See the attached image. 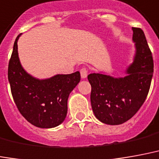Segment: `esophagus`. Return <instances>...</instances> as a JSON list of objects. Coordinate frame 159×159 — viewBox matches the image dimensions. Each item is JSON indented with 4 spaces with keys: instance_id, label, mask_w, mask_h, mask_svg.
<instances>
[{
    "instance_id": "34e87169",
    "label": "esophagus",
    "mask_w": 159,
    "mask_h": 159,
    "mask_svg": "<svg viewBox=\"0 0 159 159\" xmlns=\"http://www.w3.org/2000/svg\"><path fill=\"white\" fill-rule=\"evenodd\" d=\"M89 70L88 68L86 67H83L81 70H80V73H81V76H82V78H86L88 75H89Z\"/></svg>"
}]
</instances>
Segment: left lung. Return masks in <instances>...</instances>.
I'll return each instance as SVG.
<instances>
[{
  "label": "left lung",
  "mask_w": 159,
  "mask_h": 159,
  "mask_svg": "<svg viewBox=\"0 0 159 159\" xmlns=\"http://www.w3.org/2000/svg\"><path fill=\"white\" fill-rule=\"evenodd\" d=\"M136 42L134 62L123 78H114L100 73L88 76L92 90L93 111L98 120L107 125H120L133 117L148 94L153 74V59L140 28H132Z\"/></svg>",
  "instance_id": "obj_1"
}]
</instances>
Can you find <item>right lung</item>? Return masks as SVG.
I'll return each instance as SVG.
<instances>
[{"mask_svg":"<svg viewBox=\"0 0 159 159\" xmlns=\"http://www.w3.org/2000/svg\"><path fill=\"white\" fill-rule=\"evenodd\" d=\"M18 35L8 64V81L13 100L21 115L39 128L56 127L64 121L70 92L80 82L79 71L39 80L26 72L17 53Z\"/></svg>","mask_w":159,"mask_h":159,"instance_id":"add662e5","label":"right lung"}]
</instances>
